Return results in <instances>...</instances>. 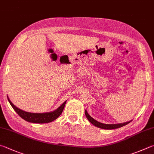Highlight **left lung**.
I'll use <instances>...</instances> for the list:
<instances>
[{"label":"left lung","mask_w":154,"mask_h":154,"mask_svg":"<svg viewBox=\"0 0 154 154\" xmlns=\"http://www.w3.org/2000/svg\"><path fill=\"white\" fill-rule=\"evenodd\" d=\"M85 116L87 117V119H88V121L91 122V123L96 126V127L100 128H102V129H114V128H118L120 127H123L125 125H127V124L129 123L131 121H132V120L128 122H123V123H119V124H104V123H102V122H100L98 121H97L96 120H95L94 119L92 118V117L89 115L88 114V111L85 110Z\"/></svg>","instance_id":"left-lung-1"}]
</instances>
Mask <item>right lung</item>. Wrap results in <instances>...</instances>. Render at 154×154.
Segmentation results:
<instances>
[{
	"label": "right lung",
	"instance_id": "obj_1",
	"mask_svg": "<svg viewBox=\"0 0 154 154\" xmlns=\"http://www.w3.org/2000/svg\"><path fill=\"white\" fill-rule=\"evenodd\" d=\"M8 101L9 102L10 104L12 106L17 113L19 114V116H21L22 119H24L25 121L29 122H33V123H48L54 120L57 119L61 114H62L63 109L65 108L66 100L64 102L63 104L59 106L57 109L52 112H44V113H32L28 112L21 110L18 108L17 106L14 105L11 100H9V97L7 96Z\"/></svg>",
	"mask_w": 154,
	"mask_h": 154
}]
</instances>
